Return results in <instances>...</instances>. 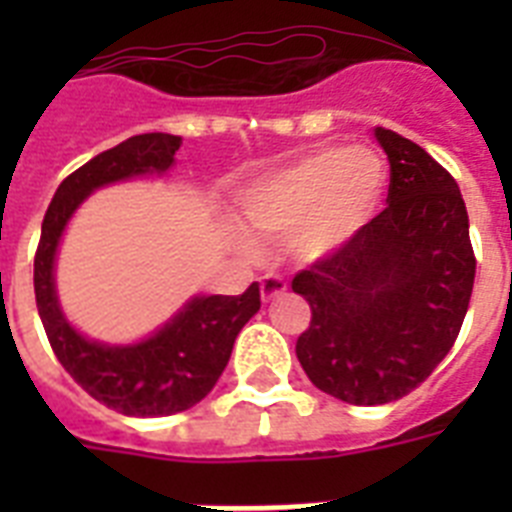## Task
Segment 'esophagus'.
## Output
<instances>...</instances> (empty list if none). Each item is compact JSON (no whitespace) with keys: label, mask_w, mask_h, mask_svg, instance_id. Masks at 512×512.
Wrapping results in <instances>:
<instances>
[{"label":"esophagus","mask_w":512,"mask_h":512,"mask_svg":"<svg viewBox=\"0 0 512 512\" xmlns=\"http://www.w3.org/2000/svg\"><path fill=\"white\" fill-rule=\"evenodd\" d=\"M284 292H287V281L281 279V276H276V273H268V276L260 279V295H263V303H271V300H276V297L284 295Z\"/></svg>","instance_id":"esophagus-1"}]
</instances>
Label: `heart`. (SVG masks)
Instances as JSON below:
<instances>
[{"label":"heart","mask_w":512,"mask_h":512,"mask_svg":"<svg viewBox=\"0 0 512 512\" xmlns=\"http://www.w3.org/2000/svg\"><path fill=\"white\" fill-rule=\"evenodd\" d=\"M385 180V164L372 148H316L241 185L236 207L252 233L289 239L300 260H321L372 220ZM231 239L244 255H257L244 228H231Z\"/></svg>","instance_id":"1"}]
</instances>
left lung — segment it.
<instances>
[{"instance_id":"obj_1","label":"left lung","mask_w":512,"mask_h":512,"mask_svg":"<svg viewBox=\"0 0 512 512\" xmlns=\"http://www.w3.org/2000/svg\"><path fill=\"white\" fill-rule=\"evenodd\" d=\"M388 154V207L335 255L297 273L311 305L297 340L308 380L353 406L412 393L460 335L476 257L454 177L412 140L374 127Z\"/></svg>"}]
</instances>
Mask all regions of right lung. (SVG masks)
<instances>
[{"label":"right lung","instance_id":"add662e5","mask_svg":"<svg viewBox=\"0 0 512 512\" xmlns=\"http://www.w3.org/2000/svg\"><path fill=\"white\" fill-rule=\"evenodd\" d=\"M183 138L146 132L108 148L58 185L34 260L39 319L55 356L100 404L130 417H167L191 409L215 388L241 327L260 311V287L244 295H193L143 340L103 342L68 321L55 287V263L71 217L92 193L132 177L172 170Z\"/></svg>","mask_w":512,"mask_h":512}]
</instances>
